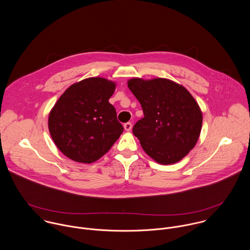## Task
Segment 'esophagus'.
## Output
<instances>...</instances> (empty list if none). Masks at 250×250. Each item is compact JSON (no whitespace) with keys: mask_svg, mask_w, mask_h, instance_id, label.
I'll return each mask as SVG.
<instances>
[{"mask_svg":"<svg viewBox=\"0 0 250 250\" xmlns=\"http://www.w3.org/2000/svg\"><path fill=\"white\" fill-rule=\"evenodd\" d=\"M124 129H125V131H127V132L131 131V130H132V123H130V122L125 123V124H124Z\"/></svg>","mask_w":250,"mask_h":250,"instance_id":"esophagus-1","label":"esophagus"}]
</instances>
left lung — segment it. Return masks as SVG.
Returning a JSON list of instances; mask_svg holds the SVG:
<instances>
[{
    "label": "left lung",
    "instance_id": "left-lung-1",
    "mask_svg": "<svg viewBox=\"0 0 250 250\" xmlns=\"http://www.w3.org/2000/svg\"><path fill=\"white\" fill-rule=\"evenodd\" d=\"M127 83L143 107L144 117L133 134L144 152L161 165L181 161L195 146L202 128L195 99L182 84L165 78H133Z\"/></svg>",
    "mask_w": 250,
    "mask_h": 250
}]
</instances>
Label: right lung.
Returning <instances> with one entry per match:
<instances>
[{
  "label": "right lung",
  "instance_id": "right-lung-1",
  "mask_svg": "<svg viewBox=\"0 0 250 250\" xmlns=\"http://www.w3.org/2000/svg\"><path fill=\"white\" fill-rule=\"evenodd\" d=\"M115 82L91 77L70 85L52 107L50 135L67 158L91 164L103 157L123 132L114 107L108 103Z\"/></svg>",
  "mask_w": 250,
  "mask_h": 250
}]
</instances>
